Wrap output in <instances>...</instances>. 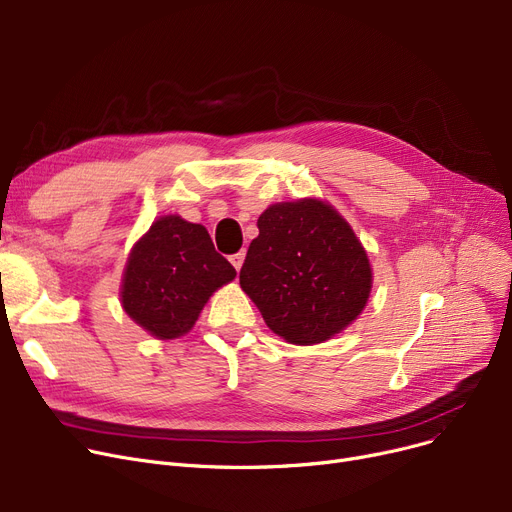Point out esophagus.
<instances>
[{"instance_id":"esophagus-1","label":"esophagus","mask_w":512,"mask_h":512,"mask_svg":"<svg viewBox=\"0 0 512 512\" xmlns=\"http://www.w3.org/2000/svg\"><path fill=\"white\" fill-rule=\"evenodd\" d=\"M230 261H232V265L236 267V270H240V267H242V261H245V251H238V253H234V255L230 257Z\"/></svg>"}]
</instances>
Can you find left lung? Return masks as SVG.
Returning a JSON list of instances; mask_svg holds the SVG:
<instances>
[{
  "label": "left lung",
  "mask_w": 512,
  "mask_h": 512,
  "mask_svg": "<svg viewBox=\"0 0 512 512\" xmlns=\"http://www.w3.org/2000/svg\"><path fill=\"white\" fill-rule=\"evenodd\" d=\"M240 288L267 328L292 344H319L361 315L371 265L342 215L319 199L267 207L257 220Z\"/></svg>",
  "instance_id": "obj_1"
}]
</instances>
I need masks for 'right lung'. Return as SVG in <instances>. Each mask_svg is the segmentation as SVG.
Listing matches in <instances>:
<instances>
[{
  "label": "right lung",
  "mask_w": 512,
  "mask_h": 512,
  "mask_svg": "<svg viewBox=\"0 0 512 512\" xmlns=\"http://www.w3.org/2000/svg\"><path fill=\"white\" fill-rule=\"evenodd\" d=\"M234 276L205 226L164 215L128 255L122 307L151 336L172 340L195 326L211 294Z\"/></svg>",
  "instance_id": "add662e5"
}]
</instances>
